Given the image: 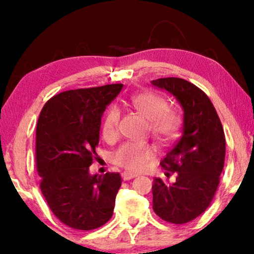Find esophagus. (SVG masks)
Returning a JSON list of instances; mask_svg holds the SVG:
<instances>
[{
	"instance_id": "1",
	"label": "esophagus",
	"mask_w": 254,
	"mask_h": 254,
	"mask_svg": "<svg viewBox=\"0 0 254 254\" xmlns=\"http://www.w3.org/2000/svg\"><path fill=\"white\" fill-rule=\"evenodd\" d=\"M137 177V175H134V174H131L128 173V171H124V173L122 174V178L123 180H130V179H133Z\"/></svg>"
}]
</instances>
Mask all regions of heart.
I'll use <instances>...</instances> for the list:
<instances>
[{
    "instance_id": "1",
    "label": "heart",
    "mask_w": 254,
    "mask_h": 254,
    "mask_svg": "<svg viewBox=\"0 0 254 254\" xmlns=\"http://www.w3.org/2000/svg\"><path fill=\"white\" fill-rule=\"evenodd\" d=\"M131 105L149 121V132L159 143H169L178 135L180 119L177 113L168 111V104L153 93H139L131 97ZM120 111L112 106L105 114L102 124L104 140L113 141L118 136ZM152 157V150L147 144L126 143L114 154L113 160L130 171H140Z\"/></svg>"
}]
</instances>
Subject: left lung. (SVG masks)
<instances>
[{"label": "left lung", "mask_w": 254, "mask_h": 254, "mask_svg": "<svg viewBox=\"0 0 254 254\" xmlns=\"http://www.w3.org/2000/svg\"><path fill=\"white\" fill-rule=\"evenodd\" d=\"M151 84L173 95L183 110L182 137L160 162L175 179H153L152 207L163 221L184 224L205 212L215 195L224 167V131L208 96L194 84L176 77Z\"/></svg>", "instance_id": "obj_1"}]
</instances>
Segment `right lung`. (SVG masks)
<instances>
[{
    "label": "right lung",
    "instance_id": "1",
    "mask_svg": "<svg viewBox=\"0 0 254 254\" xmlns=\"http://www.w3.org/2000/svg\"><path fill=\"white\" fill-rule=\"evenodd\" d=\"M122 84L72 89L51 97L37 123L36 160L40 189L50 209L64 224L89 231L113 215L121 187L119 173L91 175L106 106Z\"/></svg>",
    "mask_w": 254,
    "mask_h": 254
}]
</instances>
